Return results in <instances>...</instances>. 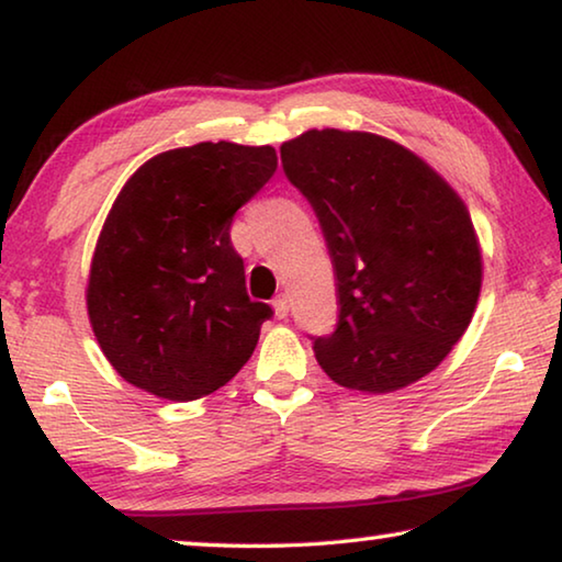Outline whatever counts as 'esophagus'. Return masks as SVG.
Segmentation results:
<instances>
[{
	"label": "esophagus",
	"mask_w": 562,
	"mask_h": 562,
	"mask_svg": "<svg viewBox=\"0 0 562 562\" xmlns=\"http://www.w3.org/2000/svg\"><path fill=\"white\" fill-rule=\"evenodd\" d=\"M289 296L286 293H279V296L273 299V311H276V316L279 318H286L289 316Z\"/></svg>",
	"instance_id": "obj_1"
}]
</instances>
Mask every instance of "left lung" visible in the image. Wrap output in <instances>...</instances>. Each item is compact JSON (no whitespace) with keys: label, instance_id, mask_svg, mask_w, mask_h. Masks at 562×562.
I'll list each match as a JSON object with an SVG mask.
<instances>
[{"label":"left lung","instance_id":"obj_1","mask_svg":"<svg viewBox=\"0 0 562 562\" xmlns=\"http://www.w3.org/2000/svg\"><path fill=\"white\" fill-rule=\"evenodd\" d=\"M334 261L338 324L314 338L344 389L393 393L428 375L471 324L483 256L471 214L418 154L371 132L308 128L281 144Z\"/></svg>","mask_w":562,"mask_h":562}]
</instances>
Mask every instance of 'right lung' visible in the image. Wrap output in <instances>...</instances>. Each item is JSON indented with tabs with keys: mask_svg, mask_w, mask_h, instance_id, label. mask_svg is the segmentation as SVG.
<instances>
[{
	"mask_svg": "<svg viewBox=\"0 0 562 562\" xmlns=\"http://www.w3.org/2000/svg\"><path fill=\"white\" fill-rule=\"evenodd\" d=\"M276 164L273 146L201 142L156 154L119 191L91 256L87 311L126 383L196 401L251 358L273 311L248 299L232 221Z\"/></svg>",
	"mask_w": 562,
	"mask_h": 562,
	"instance_id": "add662e5",
	"label": "right lung"
}]
</instances>
